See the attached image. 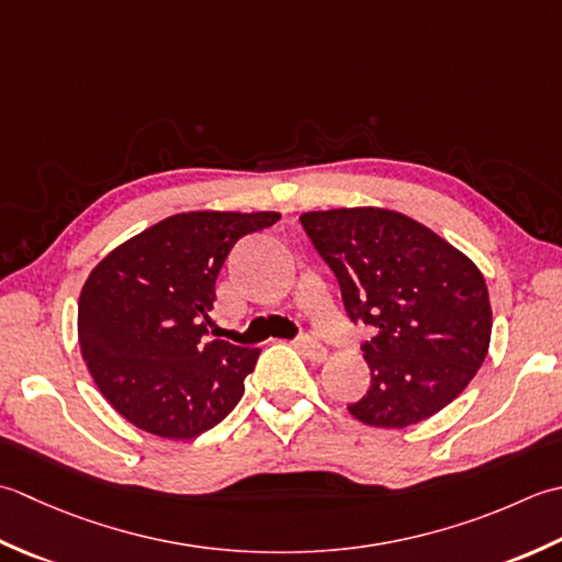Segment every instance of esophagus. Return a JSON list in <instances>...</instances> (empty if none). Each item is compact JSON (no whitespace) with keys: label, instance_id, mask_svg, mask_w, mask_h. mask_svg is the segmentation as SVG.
<instances>
[{"label":"esophagus","instance_id":"34e87169","mask_svg":"<svg viewBox=\"0 0 562 562\" xmlns=\"http://www.w3.org/2000/svg\"><path fill=\"white\" fill-rule=\"evenodd\" d=\"M295 347L301 349L303 357H307L311 361H317V363H319V361L327 359V349H325L323 345H319L317 339H313V337H301V339L295 341Z\"/></svg>","mask_w":562,"mask_h":562}]
</instances>
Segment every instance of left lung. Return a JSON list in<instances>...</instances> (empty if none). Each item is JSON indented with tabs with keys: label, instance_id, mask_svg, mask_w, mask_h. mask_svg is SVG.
I'll use <instances>...</instances> for the list:
<instances>
[{
	"label": "left lung",
	"instance_id": "8db88e82",
	"mask_svg": "<svg viewBox=\"0 0 562 562\" xmlns=\"http://www.w3.org/2000/svg\"><path fill=\"white\" fill-rule=\"evenodd\" d=\"M301 225L335 271L351 323L373 329L361 345L371 385L351 415L403 429L453 403L483 366L492 331L473 261L422 223L373 205L311 211Z\"/></svg>",
	"mask_w": 562,
	"mask_h": 562
}]
</instances>
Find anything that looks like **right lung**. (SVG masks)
I'll list each match as a JSON object with an SVG mask.
<instances>
[{
  "instance_id": "1",
  "label": "right lung",
  "mask_w": 562,
  "mask_h": 562,
  "mask_svg": "<svg viewBox=\"0 0 562 562\" xmlns=\"http://www.w3.org/2000/svg\"><path fill=\"white\" fill-rule=\"evenodd\" d=\"M279 217L177 213L91 269L79 295V349L101 395L131 425L193 439L239 403L259 349L209 339L215 279L239 237Z\"/></svg>"
}]
</instances>
